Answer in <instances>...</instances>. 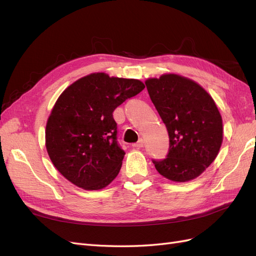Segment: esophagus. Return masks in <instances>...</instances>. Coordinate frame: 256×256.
<instances>
[{"label": "esophagus", "mask_w": 256, "mask_h": 256, "mask_svg": "<svg viewBox=\"0 0 256 256\" xmlns=\"http://www.w3.org/2000/svg\"><path fill=\"white\" fill-rule=\"evenodd\" d=\"M143 146H144V141L142 140V138H140V140H138L136 143L132 144V147H136V148H141V147H143Z\"/></svg>", "instance_id": "obj_1"}]
</instances>
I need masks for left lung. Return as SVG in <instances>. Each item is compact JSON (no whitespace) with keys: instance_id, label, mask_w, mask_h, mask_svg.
Here are the masks:
<instances>
[{"instance_id":"1","label":"left lung","mask_w":256,"mask_h":256,"mask_svg":"<svg viewBox=\"0 0 256 256\" xmlns=\"http://www.w3.org/2000/svg\"><path fill=\"white\" fill-rule=\"evenodd\" d=\"M145 84L170 138L166 158L152 159L154 168L170 180H194L212 164L222 144L218 108L202 86L180 76L164 74Z\"/></svg>"}]
</instances>
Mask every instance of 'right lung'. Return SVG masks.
Returning a JSON list of instances; mask_svg holds the SVG:
<instances>
[{"instance_id": "right-lung-1", "label": "right lung", "mask_w": 256, "mask_h": 256, "mask_svg": "<svg viewBox=\"0 0 256 256\" xmlns=\"http://www.w3.org/2000/svg\"><path fill=\"white\" fill-rule=\"evenodd\" d=\"M144 88L138 80L97 72L62 92L46 127V147L66 180L85 190H99L118 176L125 152L118 142L113 111Z\"/></svg>"}]
</instances>
